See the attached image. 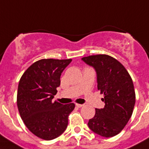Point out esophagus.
Wrapping results in <instances>:
<instances>
[{
	"instance_id": "34e87169",
	"label": "esophagus",
	"mask_w": 149,
	"mask_h": 149,
	"mask_svg": "<svg viewBox=\"0 0 149 149\" xmlns=\"http://www.w3.org/2000/svg\"><path fill=\"white\" fill-rule=\"evenodd\" d=\"M84 106V105H82V104H78V103H76V106L77 107H79V108H81L82 106Z\"/></svg>"
}]
</instances>
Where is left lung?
<instances>
[{"label": "left lung", "instance_id": "8db88e82", "mask_svg": "<svg viewBox=\"0 0 149 149\" xmlns=\"http://www.w3.org/2000/svg\"><path fill=\"white\" fill-rule=\"evenodd\" d=\"M82 59L96 70L97 90L105 102L103 109H95L88 126L102 136L118 135L130 120L135 106L132 78L120 62L108 55H89Z\"/></svg>", "mask_w": 149, "mask_h": 149}]
</instances>
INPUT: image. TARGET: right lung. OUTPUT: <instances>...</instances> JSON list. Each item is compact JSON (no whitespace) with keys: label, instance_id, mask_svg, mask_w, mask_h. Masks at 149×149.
Returning <instances> with one entry per match:
<instances>
[{"label":"right lung","instance_id":"obj_1","mask_svg":"<svg viewBox=\"0 0 149 149\" xmlns=\"http://www.w3.org/2000/svg\"><path fill=\"white\" fill-rule=\"evenodd\" d=\"M72 61L43 58L35 62L19 79L17 103L19 115L29 131L39 138L50 141L67 129L74 103L63 105L53 101L60 85L62 72Z\"/></svg>","mask_w":149,"mask_h":149}]
</instances>
